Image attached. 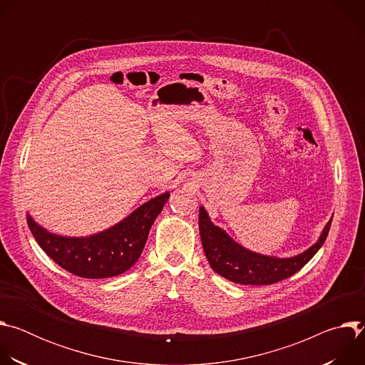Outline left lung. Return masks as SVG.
<instances>
[{"label":"left lung","mask_w":365,"mask_h":365,"mask_svg":"<svg viewBox=\"0 0 365 365\" xmlns=\"http://www.w3.org/2000/svg\"><path fill=\"white\" fill-rule=\"evenodd\" d=\"M332 218L325 225L319 240L306 251L279 258L252 252L235 242L224 230L211 222L205 207H199V232L205 255L215 273L240 284H273L297 273L324 245Z\"/></svg>","instance_id":"obj_1"}]
</instances>
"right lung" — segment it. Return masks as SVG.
<instances>
[{"label": "right lung", "instance_id": "right-lung-1", "mask_svg": "<svg viewBox=\"0 0 365 365\" xmlns=\"http://www.w3.org/2000/svg\"><path fill=\"white\" fill-rule=\"evenodd\" d=\"M170 193L150 199L114 227L89 237H63L40 227L30 215L27 224L41 250L66 272L85 279H107L125 273L140 258L150 228Z\"/></svg>", "mask_w": 365, "mask_h": 365}]
</instances>
